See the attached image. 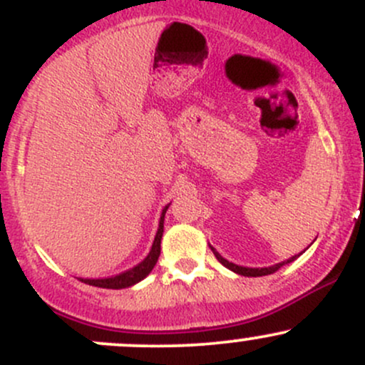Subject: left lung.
Instances as JSON below:
<instances>
[{"instance_id": "1", "label": "left lung", "mask_w": 365, "mask_h": 365, "mask_svg": "<svg viewBox=\"0 0 365 365\" xmlns=\"http://www.w3.org/2000/svg\"><path fill=\"white\" fill-rule=\"evenodd\" d=\"M211 247V245H209ZM211 250H212V254L216 255V259L217 261H220L221 264H223L225 267H228V269H232L233 273H237V274H242V276H266V274H273V273H276V271L279 269V267H283L284 264H290L292 261H295L297 257H299V255H293V257H290V259H287V261H283V262H278V264H274V266H269V267H244V266H237V264H233V262H230V261H226L225 257H221V254L220 252H216V249H212L211 247Z\"/></svg>"}]
</instances>
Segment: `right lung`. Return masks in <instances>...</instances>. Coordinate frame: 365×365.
I'll return each instance as SVG.
<instances>
[{
	"mask_svg": "<svg viewBox=\"0 0 365 365\" xmlns=\"http://www.w3.org/2000/svg\"><path fill=\"white\" fill-rule=\"evenodd\" d=\"M166 209H168V206L163 209L161 217H159L158 233H156V237H154L153 249H150V252L148 254V257H145L144 261L137 264V266H133L132 269L125 271V273H120L116 276H111V278H103V279L86 278V279H81V282L87 283V284H92V287L113 288V290H120V288H128V287H132V284L139 283L140 279H144L145 276H148L150 271H153V267L156 266L159 254H161V237H163V230H165Z\"/></svg>",
	"mask_w": 365,
	"mask_h": 365,
	"instance_id": "obj_1",
	"label": "right lung"
}]
</instances>
